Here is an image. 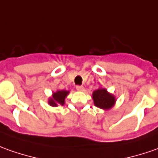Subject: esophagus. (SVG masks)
Returning <instances> with one entry per match:
<instances>
[{
	"instance_id": "1",
	"label": "esophagus",
	"mask_w": 158,
	"mask_h": 158,
	"mask_svg": "<svg viewBox=\"0 0 158 158\" xmlns=\"http://www.w3.org/2000/svg\"><path fill=\"white\" fill-rule=\"evenodd\" d=\"M76 89H77V91H79V92H83L84 90H85V87H84L83 85H77V86H76Z\"/></svg>"
}]
</instances>
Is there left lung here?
Listing matches in <instances>:
<instances>
[{
	"label": "left lung",
	"mask_w": 158,
	"mask_h": 158,
	"mask_svg": "<svg viewBox=\"0 0 158 158\" xmlns=\"http://www.w3.org/2000/svg\"><path fill=\"white\" fill-rule=\"evenodd\" d=\"M94 106L102 110H110L115 106L116 97L110 93L106 88L99 87L93 93Z\"/></svg>",
	"instance_id": "left-lung-1"
}]
</instances>
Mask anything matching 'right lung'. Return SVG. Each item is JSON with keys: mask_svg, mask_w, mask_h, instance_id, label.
Segmentation results:
<instances>
[{"mask_svg": "<svg viewBox=\"0 0 158 158\" xmlns=\"http://www.w3.org/2000/svg\"><path fill=\"white\" fill-rule=\"evenodd\" d=\"M69 94V91L65 90H57L55 93H52V96L48 98V105L52 107L59 106H64L65 98Z\"/></svg>", "mask_w": 158, "mask_h": 158, "instance_id": "1", "label": "right lung"}]
</instances>
